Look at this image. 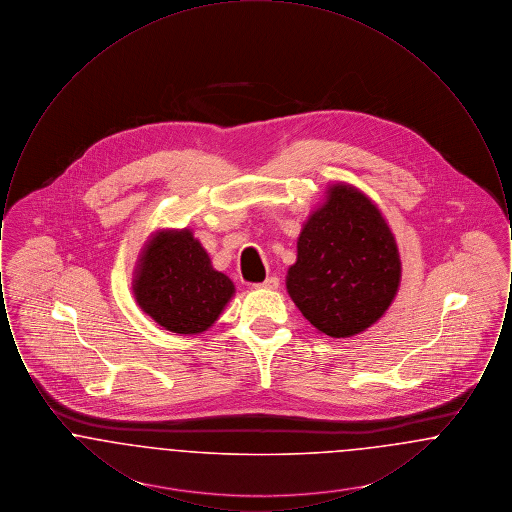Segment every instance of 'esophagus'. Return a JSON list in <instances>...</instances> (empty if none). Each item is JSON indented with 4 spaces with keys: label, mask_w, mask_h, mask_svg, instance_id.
Returning a JSON list of instances; mask_svg holds the SVG:
<instances>
[{
    "label": "esophagus",
    "mask_w": 512,
    "mask_h": 512,
    "mask_svg": "<svg viewBox=\"0 0 512 512\" xmlns=\"http://www.w3.org/2000/svg\"><path fill=\"white\" fill-rule=\"evenodd\" d=\"M278 286H280V280H278L276 276H270L265 282L257 284L255 288H261V290H278Z\"/></svg>",
    "instance_id": "1"
}]
</instances>
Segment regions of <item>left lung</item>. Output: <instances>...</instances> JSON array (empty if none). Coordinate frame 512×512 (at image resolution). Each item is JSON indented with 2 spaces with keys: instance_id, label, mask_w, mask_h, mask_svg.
<instances>
[{
  "instance_id": "left-lung-1",
  "label": "left lung",
  "mask_w": 512,
  "mask_h": 512,
  "mask_svg": "<svg viewBox=\"0 0 512 512\" xmlns=\"http://www.w3.org/2000/svg\"><path fill=\"white\" fill-rule=\"evenodd\" d=\"M401 272L399 247L378 205L357 186L332 182L301 226L286 290L320 334L353 338L386 315Z\"/></svg>"
}]
</instances>
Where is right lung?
Instances as JSON below:
<instances>
[{
    "label": "right lung",
    "mask_w": 512,
    "mask_h": 512,
    "mask_svg": "<svg viewBox=\"0 0 512 512\" xmlns=\"http://www.w3.org/2000/svg\"><path fill=\"white\" fill-rule=\"evenodd\" d=\"M132 293L161 328L176 336H199L219 320L236 286L213 267L194 230L157 228L138 253Z\"/></svg>",
    "instance_id": "add662e5"
}]
</instances>
